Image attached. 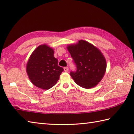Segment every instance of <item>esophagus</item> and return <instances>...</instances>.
<instances>
[{
	"label": "esophagus",
	"mask_w": 134,
	"mask_h": 134,
	"mask_svg": "<svg viewBox=\"0 0 134 134\" xmlns=\"http://www.w3.org/2000/svg\"><path fill=\"white\" fill-rule=\"evenodd\" d=\"M64 70L65 72H67L68 71H69V67H64Z\"/></svg>",
	"instance_id": "1"
}]
</instances>
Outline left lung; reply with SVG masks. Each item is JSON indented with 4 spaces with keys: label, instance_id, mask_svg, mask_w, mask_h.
Returning a JSON list of instances; mask_svg holds the SVG:
<instances>
[{
    "label": "left lung",
    "instance_id": "left-lung-1",
    "mask_svg": "<svg viewBox=\"0 0 134 134\" xmlns=\"http://www.w3.org/2000/svg\"><path fill=\"white\" fill-rule=\"evenodd\" d=\"M76 67V71L70 75L79 86L90 89L96 86L105 73L107 63L97 48L84 40L67 47Z\"/></svg>",
    "mask_w": 134,
    "mask_h": 134
}]
</instances>
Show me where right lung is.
I'll use <instances>...</instances> for the list:
<instances>
[{
	"label": "right lung",
	"mask_w": 134,
	"mask_h": 134,
	"mask_svg": "<svg viewBox=\"0 0 134 134\" xmlns=\"http://www.w3.org/2000/svg\"><path fill=\"white\" fill-rule=\"evenodd\" d=\"M52 48L44 44L38 46L30 56L26 72L32 83L47 90L55 85L64 69L58 64Z\"/></svg>",
	"instance_id": "right-lung-1"
}]
</instances>
